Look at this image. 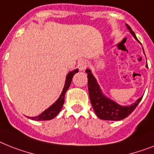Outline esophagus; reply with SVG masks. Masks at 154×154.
I'll list each match as a JSON object with an SVG mask.
<instances>
[{
    "mask_svg": "<svg viewBox=\"0 0 154 154\" xmlns=\"http://www.w3.org/2000/svg\"><path fill=\"white\" fill-rule=\"evenodd\" d=\"M86 66H87V62H86V60H82L79 61L78 67H79V70H81V71L84 70L85 68H86Z\"/></svg>",
    "mask_w": 154,
    "mask_h": 154,
    "instance_id": "obj_1",
    "label": "esophagus"
}]
</instances>
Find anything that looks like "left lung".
Wrapping results in <instances>:
<instances>
[{"label":"left lung","mask_w":154,"mask_h":154,"mask_svg":"<svg viewBox=\"0 0 154 154\" xmlns=\"http://www.w3.org/2000/svg\"><path fill=\"white\" fill-rule=\"evenodd\" d=\"M126 26L134 38L138 41L132 29L128 24H126ZM146 67H147V65ZM86 72L87 73L88 91L91 105L96 115L101 120L116 121V120H121L124 118L128 117V116L134 111V109L138 105V103L140 102L143 98V96H142L132 105H128V106H122V105H118L117 103L111 99L108 98L103 94L100 86L97 84V80L92 75L91 70L86 69Z\"/></svg>","instance_id":"8db88e82"}]
</instances>
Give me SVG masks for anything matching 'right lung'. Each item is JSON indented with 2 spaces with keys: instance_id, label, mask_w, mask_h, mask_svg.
<instances>
[{
  "instance_id": "right-lung-1",
  "label": "right lung",
  "mask_w": 154,
  "mask_h": 154,
  "mask_svg": "<svg viewBox=\"0 0 154 154\" xmlns=\"http://www.w3.org/2000/svg\"><path fill=\"white\" fill-rule=\"evenodd\" d=\"M79 72L78 69H75L74 71H72L70 72L68 75H67V77H66V81L65 84L63 86V91H62L61 94L59 97V98L57 99V101H56L54 104L50 106L49 108L45 110L42 113H41L40 115L38 116H34V117H30V116H27L28 118L31 119L33 120H37V121H39V120H52L53 118L55 117L57 114L59 113L60 111L61 110L62 107H63V102H64V96H65V93L67 92V91L69 88L70 85H71V82H72V78L75 73Z\"/></svg>"
}]
</instances>
